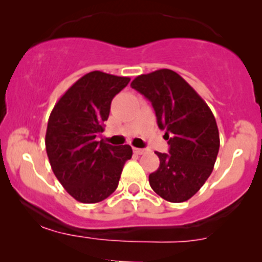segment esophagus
I'll use <instances>...</instances> for the list:
<instances>
[{
	"label": "esophagus",
	"instance_id": "esophagus-1",
	"mask_svg": "<svg viewBox=\"0 0 262 262\" xmlns=\"http://www.w3.org/2000/svg\"><path fill=\"white\" fill-rule=\"evenodd\" d=\"M133 150L137 155H144L147 152V149H142V148H133Z\"/></svg>",
	"mask_w": 262,
	"mask_h": 262
}]
</instances>
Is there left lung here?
Here are the masks:
<instances>
[{"label": "left lung", "instance_id": "left-lung-1", "mask_svg": "<svg viewBox=\"0 0 262 262\" xmlns=\"http://www.w3.org/2000/svg\"><path fill=\"white\" fill-rule=\"evenodd\" d=\"M130 86L152 102L170 144L168 153L156 152L160 167L149 175L150 187L167 202H186L208 180L218 156L212 110L180 75L166 68L138 76Z\"/></svg>", "mask_w": 262, "mask_h": 262}]
</instances>
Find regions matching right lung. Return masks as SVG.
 <instances>
[{
    "label": "right lung",
    "mask_w": 262,
    "mask_h": 262,
    "mask_svg": "<svg viewBox=\"0 0 262 262\" xmlns=\"http://www.w3.org/2000/svg\"><path fill=\"white\" fill-rule=\"evenodd\" d=\"M94 71L76 81L50 113L46 149L55 178L77 202L94 204L115 191L132 147L96 141L104 132L112 100L129 83Z\"/></svg>",
    "instance_id": "1"
}]
</instances>
